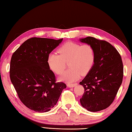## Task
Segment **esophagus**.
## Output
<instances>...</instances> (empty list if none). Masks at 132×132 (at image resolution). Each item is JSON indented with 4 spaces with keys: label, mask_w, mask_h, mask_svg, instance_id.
Returning a JSON list of instances; mask_svg holds the SVG:
<instances>
[{
    "label": "esophagus",
    "mask_w": 132,
    "mask_h": 132,
    "mask_svg": "<svg viewBox=\"0 0 132 132\" xmlns=\"http://www.w3.org/2000/svg\"><path fill=\"white\" fill-rule=\"evenodd\" d=\"M78 85V83H68V85H67V86H68L69 87H75V86H76L77 85Z\"/></svg>",
    "instance_id": "obj_1"
}]
</instances>
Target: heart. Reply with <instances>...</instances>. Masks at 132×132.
Instances as JSON below:
<instances>
[{"label":"heart","mask_w":132,"mask_h":132,"mask_svg":"<svg viewBox=\"0 0 132 132\" xmlns=\"http://www.w3.org/2000/svg\"><path fill=\"white\" fill-rule=\"evenodd\" d=\"M60 55L51 53L47 58L50 68L56 74L60 75L66 68L69 62L70 68L61 77L62 80L72 82L86 75L93 67L95 61V50L89 44L81 45L74 42H68L58 49Z\"/></svg>","instance_id":"heart-1"}]
</instances>
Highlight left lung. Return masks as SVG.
Wrapping results in <instances>:
<instances>
[{"mask_svg": "<svg viewBox=\"0 0 132 132\" xmlns=\"http://www.w3.org/2000/svg\"><path fill=\"white\" fill-rule=\"evenodd\" d=\"M95 50L93 67L79 84L85 88L80 99L83 108L91 112L103 110L115 98L123 78V64L118 51L108 42L92 37L80 38Z\"/></svg>", "mask_w": 132, "mask_h": 132, "instance_id": "8db88e82", "label": "left lung"}]
</instances>
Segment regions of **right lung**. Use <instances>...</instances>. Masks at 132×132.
<instances>
[{
  "label": "right lung",
  "instance_id": "add662e5",
  "mask_svg": "<svg viewBox=\"0 0 132 132\" xmlns=\"http://www.w3.org/2000/svg\"><path fill=\"white\" fill-rule=\"evenodd\" d=\"M63 40L30 38L13 53L10 62V79L20 100L38 112L49 111L57 104L66 85L56 82L47 63L49 54Z\"/></svg>",
  "mask_w": 132,
  "mask_h": 132
}]
</instances>
